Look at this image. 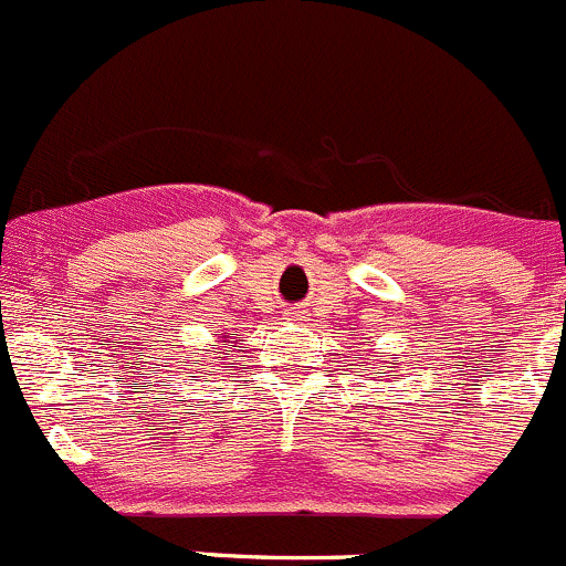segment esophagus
I'll return each mask as SVG.
<instances>
[{
	"instance_id": "esophagus-1",
	"label": "esophagus",
	"mask_w": 566,
	"mask_h": 566,
	"mask_svg": "<svg viewBox=\"0 0 566 566\" xmlns=\"http://www.w3.org/2000/svg\"><path fill=\"white\" fill-rule=\"evenodd\" d=\"M291 318H294V322H305V318H307V316H305V313H302V311H296V313H294V316H291Z\"/></svg>"
}]
</instances>
